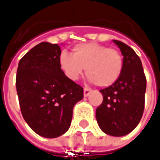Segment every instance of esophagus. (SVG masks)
I'll list each match as a JSON object with an SVG mask.
<instances>
[{"mask_svg": "<svg viewBox=\"0 0 160 160\" xmlns=\"http://www.w3.org/2000/svg\"><path fill=\"white\" fill-rule=\"evenodd\" d=\"M91 89L89 88H84V96L85 97H88L89 94H90V93H91Z\"/></svg>", "mask_w": 160, "mask_h": 160, "instance_id": "esophagus-1", "label": "esophagus"}]
</instances>
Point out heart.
Instances as JSON below:
<instances>
[{
	"label": "heart",
	"instance_id": "b5f03b06",
	"mask_svg": "<svg viewBox=\"0 0 160 160\" xmlns=\"http://www.w3.org/2000/svg\"><path fill=\"white\" fill-rule=\"evenodd\" d=\"M58 65L71 80H78L86 69L91 82L99 87H108L121 75L123 58L115 49L96 43H87L74 46L72 55L62 52Z\"/></svg>",
	"mask_w": 160,
	"mask_h": 160
}]
</instances>
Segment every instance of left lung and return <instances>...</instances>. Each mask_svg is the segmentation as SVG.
Segmentation results:
<instances>
[{"instance_id": "1", "label": "left lung", "mask_w": 160, "mask_h": 160, "mask_svg": "<svg viewBox=\"0 0 160 160\" xmlns=\"http://www.w3.org/2000/svg\"><path fill=\"white\" fill-rule=\"evenodd\" d=\"M123 56L120 77L111 86L100 90L102 103L95 117L104 133L114 137L129 134L139 123L144 108L146 78L139 57L129 45L113 40Z\"/></svg>"}]
</instances>
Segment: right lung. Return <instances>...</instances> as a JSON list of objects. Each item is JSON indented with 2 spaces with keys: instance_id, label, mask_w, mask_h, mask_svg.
<instances>
[{
  "instance_id": "1",
  "label": "right lung",
  "mask_w": 160,
  "mask_h": 160,
  "mask_svg": "<svg viewBox=\"0 0 160 160\" xmlns=\"http://www.w3.org/2000/svg\"><path fill=\"white\" fill-rule=\"evenodd\" d=\"M60 53L57 43H38L21 58L16 73L22 115L37 134L47 138L66 133L73 107L83 98L82 87L60 69Z\"/></svg>"
}]
</instances>
